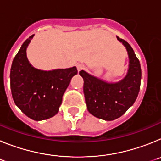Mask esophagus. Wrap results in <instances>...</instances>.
Segmentation results:
<instances>
[{
	"instance_id": "obj_1",
	"label": "esophagus",
	"mask_w": 161,
	"mask_h": 161,
	"mask_svg": "<svg viewBox=\"0 0 161 161\" xmlns=\"http://www.w3.org/2000/svg\"><path fill=\"white\" fill-rule=\"evenodd\" d=\"M84 68H85V66H84L83 64H77V70L78 71L82 70Z\"/></svg>"
}]
</instances>
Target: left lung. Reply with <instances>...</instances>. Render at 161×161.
Masks as SVG:
<instances>
[{
    "label": "left lung",
    "instance_id": "1",
    "mask_svg": "<svg viewBox=\"0 0 161 161\" xmlns=\"http://www.w3.org/2000/svg\"><path fill=\"white\" fill-rule=\"evenodd\" d=\"M128 52L130 65L126 77L116 84H108L80 71L84 79V93L90 114L106 121L121 117L136 102L140 89L141 68L128 42L118 37Z\"/></svg>",
    "mask_w": 161,
    "mask_h": 161
}]
</instances>
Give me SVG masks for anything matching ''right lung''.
<instances>
[{"label":"right lung","instance_id":"add662e5","mask_svg":"<svg viewBox=\"0 0 161 161\" xmlns=\"http://www.w3.org/2000/svg\"><path fill=\"white\" fill-rule=\"evenodd\" d=\"M33 36L23 42L13 60L10 87L18 107L33 120L40 121L58 113L64 93L77 69L73 67L44 72L33 68L25 54Z\"/></svg>","mask_w":161,"mask_h":161}]
</instances>
